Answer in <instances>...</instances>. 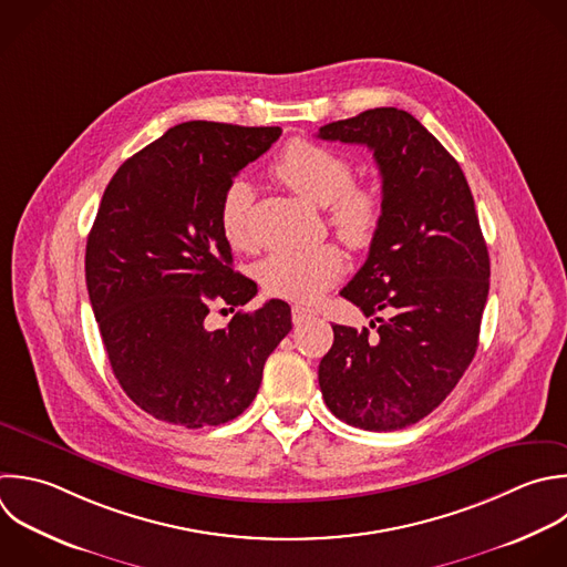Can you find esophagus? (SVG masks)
<instances>
[{"label": "esophagus", "mask_w": 567, "mask_h": 567, "mask_svg": "<svg viewBox=\"0 0 567 567\" xmlns=\"http://www.w3.org/2000/svg\"><path fill=\"white\" fill-rule=\"evenodd\" d=\"M312 317H315V310H310V308H303V306H295L292 308V323L295 326H301V323H306Z\"/></svg>", "instance_id": "esophagus-1"}]
</instances>
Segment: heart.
I'll list each match as a JSON object with an SVG mask.
<instances>
[{
	"mask_svg": "<svg viewBox=\"0 0 567 567\" xmlns=\"http://www.w3.org/2000/svg\"><path fill=\"white\" fill-rule=\"evenodd\" d=\"M272 177L310 204L326 206L337 237L352 250H365L383 221L381 195L352 182V164L332 148L308 140H292L272 162ZM252 186L237 177L219 199V226L233 248L252 244ZM343 272V255L334 244L303 250L270 252L257 266L261 288L279 299L312 303L332 288Z\"/></svg>",
	"mask_w": 567,
	"mask_h": 567,
	"instance_id": "1",
	"label": "heart"
}]
</instances>
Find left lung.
<instances>
[{
  "mask_svg": "<svg viewBox=\"0 0 567 567\" xmlns=\"http://www.w3.org/2000/svg\"><path fill=\"white\" fill-rule=\"evenodd\" d=\"M317 137L368 146L383 202L368 259L341 290L377 332L334 323L319 388L348 425L401 430L454 390L478 346L489 257L474 199L456 159L405 111L372 109Z\"/></svg>",
  "mask_w": 567,
  "mask_h": 567,
  "instance_id": "8db88e82",
  "label": "left lung"
}]
</instances>
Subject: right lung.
Returning <instances> with one entry per match:
<instances>
[{
  "label": "right lung",
  "instance_id": "add662e5",
  "mask_svg": "<svg viewBox=\"0 0 567 567\" xmlns=\"http://www.w3.org/2000/svg\"><path fill=\"white\" fill-rule=\"evenodd\" d=\"M279 135L184 122L126 159L104 190L86 244L91 306L120 385L164 423L195 430L239 416L292 328L281 299L221 330L204 323L210 301L237 308L257 295L233 270L219 199Z\"/></svg>",
  "mask_w": 567,
  "mask_h": 567
}]
</instances>
